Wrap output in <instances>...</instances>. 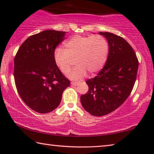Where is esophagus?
Returning <instances> with one entry per match:
<instances>
[{"instance_id":"34e87169","label":"esophagus","mask_w":154,"mask_h":154,"mask_svg":"<svg viewBox=\"0 0 154 154\" xmlns=\"http://www.w3.org/2000/svg\"><path fill=\"white\" fill-rule=\"evenodd\" d=\"M71 85H77L78 84H79V83L75 82H71Z\"/></svg>"}]
</instances>
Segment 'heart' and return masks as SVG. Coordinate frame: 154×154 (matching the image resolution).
<instances>
[{"mask_svg":"<svg viewBox=\"0 0 154 154\" xmlns=\"http://www.w3.org/2000/svg\"><path fill=\"white\" fill-rule=\"evenodd\" d=\"M65 49H56L54 54L55 64L60 71L68 75L74 61L77 67L69 75L72 79H82L87 75L100 71L105 65L109 54V43L101 35H75L64 43Z\"/></svg>","mask_w":154,"mask_h":154,"instance_id":"b5f03b06","label":"heart"}]
</instances>
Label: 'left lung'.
I'll return each mask as SVG.
<instances>
[{
    "mask_svg": "<svg viewBox=\"0 0 154 154\" xmlns=\"http://www.w3.org/2000/svg\"><path fill=\"white\" fill-rule=\"evenodd\" d=\"M107 39L109 55L98 75L86 81L89 90L81 96L83 107L94 116H103L118 109L133 89L139 67L134 49L121 36L99 32Z\"/></svg>",
    "mask_w": 154,
    "mask_h": 154,
    "instance_id": "left-lung-1",
    "label": "left lung"
}]
</instances>
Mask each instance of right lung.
Segmentation results:
<instances>
[{
    "mask_svg": "<svg viewBox=\"0 0 154 154\" xmlns=\"http://www.w3.org/2000/svg\"><path fill=\"white\" fill-rule=\"evenodd\" d=\"M65 32L44 30L28 37L14 58V79L21 98L39 113L54 111L60 105L70 81L55 64L56 48L64 40Z\"/></svg>",
    "mask_w": 154,
    "mask_h": 154,
    "instance_id": "add662e5",
    "label": "right lung"
}]
</instances>
